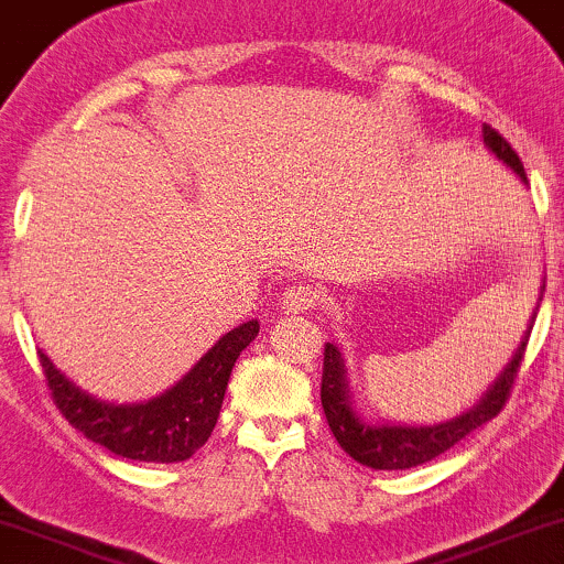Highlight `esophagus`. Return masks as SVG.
<instances>
[{
	"mask_svg": "<svg viewBox=\"0 0 564 564\" xmlns=\"http://www.w3.org/2000/svg\"><path fill=\"white\" fill-rule=\"evenodd\" d=\"M321 302L317 300V291L312 286H304V283H294V286H289L283 291L281 296V310L286 312V315H300V312H307L315 307V304Z\"/></svg>",
	"mask_w": 564,
	"mask_h": 564,
	"instance_id": "obj_1",
	"label": "esophagus"
}]
</instances>
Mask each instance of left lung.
<instances>
[{"instance_id":"obj_1","label":"left lung","mask_w":564,"mask_h":564,"mask_svg":"<svg viewBox=\"0 0 564 564\" xmlns=\"http://www.w3.org/2000/svg\"><path fill=\"white\" fill-rule=\"evenodd\" d=\"M484 141L486 147L505 160L522 181L528 183L525 171L518 152L510 147V141L501 135L497 128L484 126ZM528 338H531V328H528L525 338L520 341L518 351H514L512 362L507 365L499 381L488 389V393L480 402L473 406L465 415L446 420L438 425H368L355 415L349 404L347 381H344V362L341 355L334 344H325L323 351V383H321V402L325 420H328L330 431L344 452L349 454L357 463L376 467V470H406V467H417L423 463H431L433 457L452 449L457 441H463L467 433H473L488 420H494L505 410L507 399H510L514 378H518L522 357H525Z\"/></svg>"}]
</instances>
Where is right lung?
Instances as JSON below:
<instances>
[{
    "mask_svg": "<svg viewBox=\"0 0 564 564\" xmlns=\"http://www.w3.org/2000/svg\"><path fill=\"white\" fill-rule=\"evenodd\" d=\"M257 330V321L228 330L183 381L147 404L99 402L67 381L44 351L39 362L54 406L88 441L139 463H183L213 436L230 370Z\"/></svg>",
    "mask_w": 564,
    "mask_h": 564,
    "instance_id": "obj_1",
    "label": "right lung"
}]
</instances>
